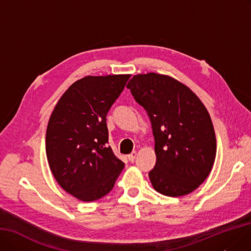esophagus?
<instances>
[{
    "label": "esophagus",
    "instance_id": "1",
    "mask_svg": "<svg viewBox=\"0 0 251 251\" xmlns=\"http://www.w3.org/2000/svg\"><path fill=\"white\" fill-rule=\"evenodd\" d=\"M136 156H137V152H136V151H133L131 154H128V155H127V158H128L129 162H134L135 158H136Z\"/></svg>",
    "mask_w": 251,
    "mask_h": 251
}]
</instances>
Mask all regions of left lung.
Listing matches in <instances>:
<instances>
[{
    "instance_id": "1",
    "label": "left lung",
    "mask_w": 251,
    "mask_h": 251,
    "mask_svg": "<svg viewBox=\"0 0 251 251\" xmlns=\"http://www.w3.org/2000/svg\"><path fill=\"white\" fill-rule=\"evenodd\" d=\"M126 87L150 118L156 163L149 179L168 197L190 194L210 174L216 155L211 118L197 95L162 74L135 75Z\"/></svg>"
}]
</instances>
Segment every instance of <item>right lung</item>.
Returning <instances> with one entry per match:
<instances>
[{
    "instance_id": "obj_1",
    "label": "right lung",
    "mask_w": 251,
    "mask_h": 251,
    "mask_svg": "<svg viewBox=\"0 0 251 251\" xmlns=\"http://www.w3.org/2000/svg\"><path fill=\"white\" fill-rule=\"evenodd\" d=\"M131 75L86 76L58 100L46 131L49 168L67 193L92 202L106 196L125 168L108 146L106 116Z\"/></svg>"
}]
</instances>
